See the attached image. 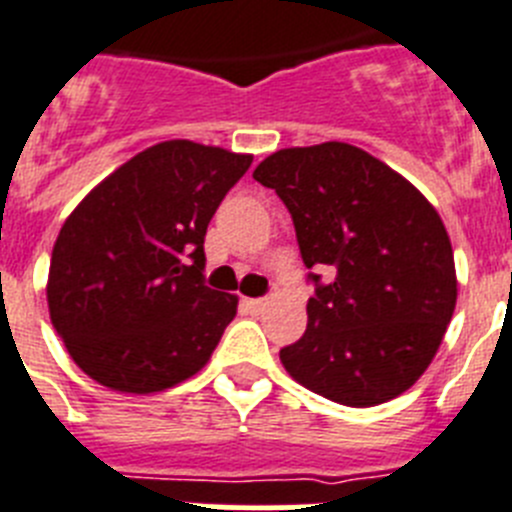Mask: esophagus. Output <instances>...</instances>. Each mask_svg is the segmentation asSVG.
<instances>
[{
  "label": "esophagus",
  "instance_id": "34e87169",
  "mask_svg": "<svg viewBox=\"0 0 512 512\" xmlns=\"http://www.w3.org/2000/svg\"><path fill=\"white\" fill-rule=\"evenodd\" d=\"M242 304L250 311H262L265 309V299H242Z\"/></svg>",
  "mask_w": 512,
  "mask_h": 512
}]
</instances>
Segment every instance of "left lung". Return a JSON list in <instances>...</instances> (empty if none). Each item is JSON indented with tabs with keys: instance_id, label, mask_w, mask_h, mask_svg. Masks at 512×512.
<instances>
[{
	"instance_id": "obj_1",
	"label": "left lung",
	"mask_w": 512,
	"mask_h": 512,
	"mask_svg": "<svg viewBox=\"0 0 512 512\" xmlns=\"http://www.w3.org/2000/svg\"><path fill=\"white\" fill-rule=\"evenodd\" d=\"M252 177L291 211L306 268L335 275L306 304L304 337L281 350L288 376L348 407L399 397L433 363L459 296L433 203L345 141L275 151Z\"/></svg>"
}]
</instances>
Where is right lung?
I'll list each match as a JSON object with an SVG mask.
<instances>
[{
    "mask_svg": "<svg viewBox=\"0 0 512 512\" xmlns=\"http://www.w3.org/2000/svg\"><path fill=\"white\" fill-rule=\"evenodd\" d=\"M250 164L252 154L162 141L69 213L48 268V314L92 381L157 394L211 361L239 299L203 286V239Z\"/></svg>",
    "mask_w": 512,
    "mask_h": 512,
    "instance_id": "obj_1",
    "label": "right lung"
}]
</instances>
